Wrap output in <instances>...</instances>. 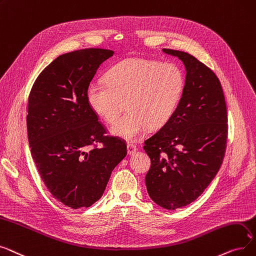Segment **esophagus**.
I'll list each match as a JSON object with an SVG mask.
<instances>
[{
	"mask_svg": "<svg viewBox=\"0 0 256 256\" xmlns=\"http://www.w3.org/2000/svg\"><path fill=\"white\" fill-rule=\"evenodd\" d=\"M127 151H128V154L129 155H132V154H134L136 151H138V147H136V144H127Z\"/></svg>",
	"mask_w": 256,
	"mask_h": 256,
	"instance_id": "esophagus-1",
	"label": "esophagus"
}]
</instances>
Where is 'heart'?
Here are the masks:
<instances>
[{
  "label": "heart",
  "instance_id": "heart-1",
  "mask_svg": "<svg viewBox=\"0 0 256 256\" xmlns=\"http://www.w3.org/2000/svg\"><path fill=\"white\" fill-rule=\"evenodd\" d=\"M184 90V72L176 64L129 58L109 70L106 81H92L86 98L107 123L116 122L125 102L127 112L112 127V133L136 140L148 127L160 128L173 118Z\"/></svg>",
  "mask_w": 256,
  "mask_h": 256
}]
</instances>
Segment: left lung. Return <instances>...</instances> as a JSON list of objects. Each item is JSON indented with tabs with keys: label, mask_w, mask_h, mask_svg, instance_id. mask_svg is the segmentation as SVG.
I'll return each instance as SVG.
<instances>
[{
	"label": "left lung",
	"mask_w": 256,
	"mask_h": 256,
	"mask_svg": "<svg viewBox=\"0 0 256 256\" xmlns=\"http://www.w3.org/2000/svg\"><path fill=\"white\" fill-rule=\"evenodd\" d=\"M184 62L186 76L176 112L144 140L151 160L146 175L150 198L170 210L196 200L216 177L227 142V109L221 82L192 55L162 48Z\"/></svg>",
	"instance_id": "1"
}]
</instances>
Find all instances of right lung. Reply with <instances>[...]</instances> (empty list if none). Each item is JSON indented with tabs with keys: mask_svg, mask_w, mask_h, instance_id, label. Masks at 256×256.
Instances as JSON below:
<instances>
[{
	"mask_svg": "<svg viewBox=\"0 0 256 256\" xmlns=\"http://www.w3.org/2000/svg\"><path fill=\"white\" fill-rule=\"evenodd\" d=\"M112 55L98 48L60 55L36 78L29 94L32 158L48 190L74 210L102 197L114 168L127 155L125 140L106 136L86 98L96 70Z\"/></svg>",
	"mask_w": 256,
	"mask_h": 256,
	"instance_id": "add662e5",
	"label": "right lung"
}]
</instances>
